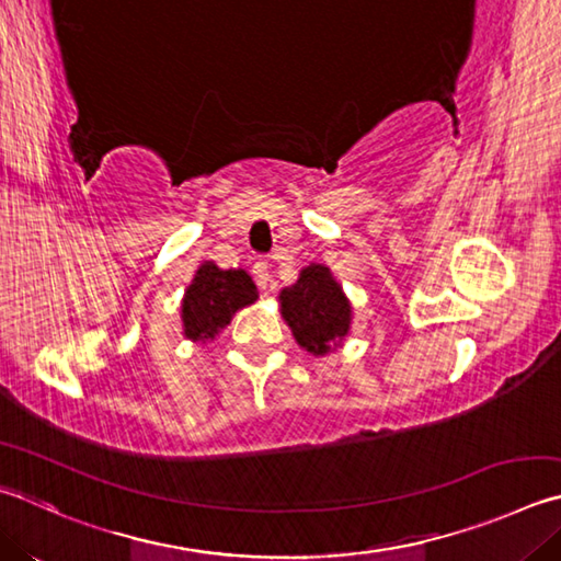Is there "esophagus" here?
<instances>
[{"label": "esophagus", "instance_id": "obj_1", "mask_svg": "<svg viewBox=\"0 0 561 561\" xmlns=\"http://www.w3.org/2000/svg\"><path fill=\"white\" fill-rule=\"evenodd\" d=\"M252 277H254V282H257V287L262 289V291H267L270 289V284H272V274H270V264L264 262V260H257L252 264Z\"/></svg>", "mask_w": 561, "mask_h": 561}]
</instances>
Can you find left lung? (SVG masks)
<instances>
[{"label":"left lung","instance_id":"obj_1","mask_svg":"<svg viewBox=\"0 0 561 561\" xmlns=\"http://www.w3.org/2000/svg\"><path fill=\"white\" fill-rule=\"evenodd\" d=\"M279 301L294 339L316 355L329 353L348 333L351 307L323 264H309L297 284L282 289Z\"/></svg>","mask_w":561,"mask_h":561}]
</instances>
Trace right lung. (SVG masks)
Returning a JSON list of instances; mask_svg holds the SVG:
<instances>
[{
  "instance_id": "add662e5",
  "label": "right lung",
  "mask_w": 561,
  "mask_h": 561,
  "mask_svg": "<svg viewBox=\"0 0 561 561\" xmlns=\"http://www.w3.org/2000/svg\"><path fill=\"white\" fill-rule=\"evenodd\" d=\"M257 299V287L242 270H218L206 262L183 297V331L191 341H208L232 313Z\"/></svg>"
}]
</instances>
